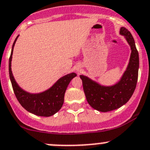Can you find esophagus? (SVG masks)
<instances>
[{
    "label": "esophagus",
    "mask_w": 150,
    "mask_h": 150,
    "mask_svg": "<svg viewBox=\"0 0 150 150\" xmlns=\"http://www.w3.org/2000/svg\"><path fill=\"white\" fill-rule=\"evenodd\" d=\"M77 71H78V72H79V70H77Z\"/></svg>",
    "instance_id": "esophagus-1"
}]
</instances>
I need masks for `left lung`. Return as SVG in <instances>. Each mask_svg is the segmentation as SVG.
I'll use <instances>...</instances> for the list:
<instances>
[{
    "label": "left lung",
    "mask_w": 150,
    "mask_h": 150,
    "mask_svg": "<svg viewBox=\"0 0 150 150\" xmlns=\"http://www.w3.org/2000/svg\"><path fill=\"white\" fill-rule=\"evenodd\" d=\"M120 34L125 36L131 50L128 65L120 81L114 85L103 86L86 76L80 75L87 102L99 112H110L125 104L133 94L137 84L139 58L134 39L130 31L124 27L120 28Z\"/></svg>",
    "instance_id": "left-lung-1"
}]
</instances>
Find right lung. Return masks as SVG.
I'll return each instance as SVG.
<instances>
[{"mask_svg": "<svg viewBox=\"0 0 150 150\" xmlns=\"http://www.w3.org/2000/svg\"><path fill=\"white\" fill-rule=\"evenodd\" d=\"M19 36V35H18ZM18 36L14 40L8 62V71L14 94L21 106L28 112L41 117H50L57 113L63 104L64 96L68 85L75 73H71L59 79L50 89L39 93H30L21 88L14 79L11 71V59L14 44Z\"/></svg>", "mask_w": 150, "mask_h": 150, "instance_id": "1", "label": "right lung"}]
</instances>
